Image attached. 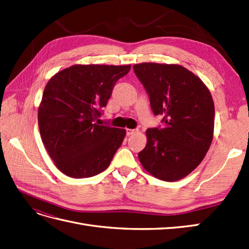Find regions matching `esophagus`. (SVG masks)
Returning <instances> with one entry per match:
<instances>
[{"mask_svg": "<svg viewBox=\"0 0 249 249\" xmlns=\"http://www.w3.org/2000/svg\"><path fill=\"white\" fill-rule=\"evenodd\" d=\"M137 132H138V130H136V129H126V135H127V136H130V135H133V134L137 133Z\"/></svg>", "mask_w": 249, "mask_h": 249, "instance_id": "esophagus-1", "label": "esophagus"}]
</instances>
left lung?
Segmentation results:
<instances>
[{
    "label": "left lung",
    "mask_w": 249,
    "mask_h": 249,
    "mask_svg": "<svg viewBox=\"0 0 249 249\" xmlns=\"http://www.w3.org/2000/svg\"><path fill=\"white\" fill-rule=\"evenodd\" d=\"M134 71L149 95L163 129H147L146 146L139 161L153 177L176 182L196 168L214 135L212 95L196 74L178 64L143 62Z\"/></svg>",
    "instance_id": "left-lung-1"
}]
</instances>
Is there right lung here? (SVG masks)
Returning <instances> with one entry per match:
<instances>
[{
  "label": "right lung",
  "instance_id": "1",
  "mask_svg": "<svg viewBox=\"0 0 249 249\" xmlns=\"http://www.w3.org/2000/svg\"><path fill=\"white\" fill-rule=\"evenodd\" d=\"M131 65L74 64L44 87L38 107L41 140L56 167L73 178L99 175L110 165L124 129L95 124L118 79Z\"/></svg>",
  "mask_w": 249,
  "mask_h": 249
}]
</instances>
